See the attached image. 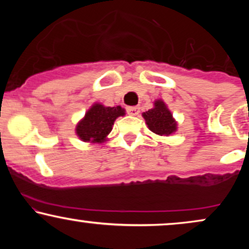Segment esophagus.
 Listing matches in <instances>:
<instances>
[{
	"label": "esophagus",
	"mask_w": 249,
	"mask_h": 249,
	"mask_svg": "<svg viewBox=\"0 0 249 249\" xmlns=\"http://www.w3.org/2000/svg\"><path fill=\"white\" fill-rule=\"evenodd\" d=\"M126 111L128 115L131 116H137L139 113V107H127Z\"/></svg>",
	"instance_id": "esophagus-1"
}]
</instances>
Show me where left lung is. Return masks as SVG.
I'll return each instance as SVG.
<instances>
[{"mask_svg":"<svg viewBox=\"0 0 249 249\" xmlns=\"http://www.w3.org/2000/svg\"><path fill=\"white\" fill-rule=\"evenodd\" d=\"M142 116L147 127L158 136L168 137L178 130V123L162 99H156L153 102V107L142 112Z\"/></svg>","mask_w":249,"mask_h":249,"instance_id":"obj_1","label":"left lung"}]
</instances>
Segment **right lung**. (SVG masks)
Segmentation results:
<instances>
[{"instance_id": "1", "label": "right lung", "mask_w": 249, "mask_h": 249, "mask_svg": "<svg viewBox=\"0 0 249 249\" xmlns=\"http://www.w3.org/2000/svg\"><path fill=\"white\" fill-rule=\"evenodd\" d=\"M125 116V108L105 107L102 103H93L85 116L77 123L75 132L82 142L90 144H103L107 141L108 133L118 117Z\"/></svg>"}]
</instances>
